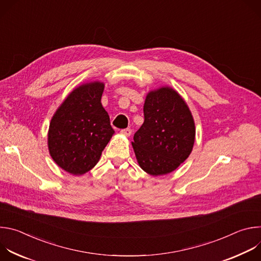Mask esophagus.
<instances>
[{
  "label": "esophagus",
  "mask_w": 261,
  "mask_h": 261,
  "mask_svg": "<svg viewBox=\"0 0 261 261\" xmlns=\"http://www.w3.org/2000/svg\"><path fill=\"white\" fill-rule=\"evenodd\" d=\"M121 133H122V134H124L125 136H130V135H131V133H132V129H130V128L122 129V130H121Z\"/></svg>",
  "instance_id": "obj_1"
}]
</instances>
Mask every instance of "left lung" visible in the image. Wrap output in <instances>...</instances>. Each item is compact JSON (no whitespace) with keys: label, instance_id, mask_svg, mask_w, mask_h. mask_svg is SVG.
Returning <instances> with one entry per match:
<instances>
[{"label":"left lung","instance_id":"obj_1","mask_svg":"<svg viewBox=\"0 0 261 261\" xmlns=\"http://www.w3.org/2000/svg\"><path fill=\"white\" fill-rule=\"evenodd\" d=\"M143 115L144 122L132 142L137 162L152 175L169 173L191 154L195 139L192 115L181 97L170 88L148 93Z\"/></svg>","mask_w":261,"mask_h":261}]
</instances>
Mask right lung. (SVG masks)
I'll return each instance as SVG.
<instances>
[{"label": "right lung", "mask_w": 261, "mask_h": 261, "mask_svg": "<svg viewBox=\"0 0 261 261\" xmlns=\"http://www.w3.org/2000/svg\"><path fill=\"white\" fill-rule=\"evenodd\" d=\"M102 83L74 90L59 107L48 131V148L54 161L69 173L81 175L99 161L115 130L101 104Z\"/></svg>", "instance_id": "right-lung-1"}]
</instances>
